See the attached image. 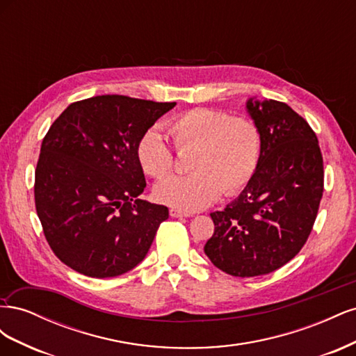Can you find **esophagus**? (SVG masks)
<instances>
[{
    "label": "esophagus",
    "mask_w": 356,
    "mask_h": 356,
    "mask_svg": "<svg viewBox=\"0 0 356 356\" xmlns=\"http://www.w3.org/2000/svg\"><path fill=\"white\" fill-rule=\"evenodd\" d=\"M169 215L172 218H184V217H190L188 212H182L179 209H175V208H170L169 209Z\"/></svg>",
    "instance_id": "esophagus-1"
}]
</instances>
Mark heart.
Returning <instances> with one entry per match:
<instances>
[{
  "label": "heart",
  "mask_w": 356,
  "mask_h": 356,
  "mask_svg": "<svg viewBox=\"0 0 356 356\" xmlns=\"http://www.w3.org/2000/svg\"><path fill=\"white\" fill-rule=\"evenodd\" d=\"M165 127L179 152L195 148L191 174L166 177L154 187V197L168 207L195 212L208 208L221 193L238 195L260 165L263 136L251 118L202 106L174 115ZM136 160L147 175L160 178L174 166V153L165 136L149 127L138 139Z\"/></svg>",
  "instance_id": "heart-1"
}]
</instances>
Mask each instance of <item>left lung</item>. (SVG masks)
I'll return each instance as SVG.
<instances>
[{"mask_svg": "<svg viewBox=\"0 0 356 356\" xmlns=\"http://www.w3.org/2000/svg\"><path fill=\"white\" fill-rule=\"evenodd\" d=\"M263 153L238 199L211 213L215 230L204 254L220 270L252 277L282 267L314 227L324 191V161L309 123L284 102L250 98Z\"/></svg>", "mask_w": 356, "mask_h": 356, "instance_id": "obj_1", "label": "left lung"}]
</instances>
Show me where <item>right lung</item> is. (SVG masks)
<instances>
[{
    "label": "right lung",
    "instance_id": "right-lung-1",
    "mask_svg": "<svg viewBox=\"0 0 356 356\" xmlns=\"http://www.w3.org/2000/svg\"><path fill=\"white\" fill-rule=\"evenodd\" d=\"M175 105L93 96L50 126L35 169V208L51 251L72 270L114 277L145 258L169 211L139 199L145 177L136 143Z\"/></svg>",
    "mask_w": 356,
    "mask_h": 356
}]
</instances>
